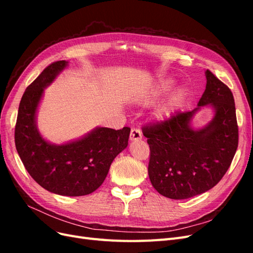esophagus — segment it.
Returning a JSON list of instances; mask_svg holds the SVG:
<instances>
[{"label":"esophagus","instance_id":"34e87169","mask_svg":"<svg viewBox=\"0 0 253 253\" xmlns=\"http://www.w3.org/2000/svg\"><path fill=\"white\" fill-rule=\"evenodd\" d=\"M142 138V133L139 128H132L131 129V134H129V140L131 141H136V140H140Z\"/></svg>","mask_w":253,"mask_h":253}]
</instances>
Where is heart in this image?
<instances>
[{
  "label": "heart",
  "mask_w": 253,
  "mask_h": 253,
  "mask_svg": "<svg viewBox=\"0 0 253 253\" xmlns=\"http://www.w3.org/2000/svg\"><path fill=\"white\" fill-rule=\"evenodd\" d=\"M172 83L173 81L171 79H160L148 94H145L139 99V102L144 105L153 103L171 87ZM183 95H185V90L181 87H177L172 90L169 96L157 106L154 113H153L154 120L160 122V124L169 120L172 117L176 106L178 105L183 98Z\"/></svg>",
  "instance_id": "obj_1"
}]
</instances>
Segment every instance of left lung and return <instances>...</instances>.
I'll return each mask as SVG.
<instances>
[{
    "label": "left lung",
    "instance_id": "left-lung-1",
    "mask_svg": "<svg viewBox=\"0 0 253 253\" xmlns=\"http://www.w3.org/2000/svg\"><path fill=\"white\" fill-rule=\"evenodd\" d=\"M205 75L206 89L196 109L177 112L166 122L142 128L151 151L152 186L172 200H186L212 189L229 169L239 144L231 90L210 71ZM207 105L214 111L212 120L194 129V115Z\"/></svg>",
    "mask_w": 253,
    "mask_h": 253
}]
</instances>
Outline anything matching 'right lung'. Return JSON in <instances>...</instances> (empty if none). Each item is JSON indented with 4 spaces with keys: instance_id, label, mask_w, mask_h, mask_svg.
<instances>
[{
    "instance_id": "1",
    "label": "right lung",
    "mask_w": 253,
    "mask_h": 253,
    "mask_svg": "<svg viewBox=\"0 0 253 253\" xmlns=\"http://www.w3.org/2000/svg\"><path fill=\"white\" fill-rule=\"evenodd\" d=\"M68 62L48 65L26 88L21 99L14 141L29 175L45 190L63 196H82L102 185L114 158L127 147L131 128L98 126L81 138L55 144L37 127V112L44 88L55 81Z\"/></svg>"
}]
</instances>
